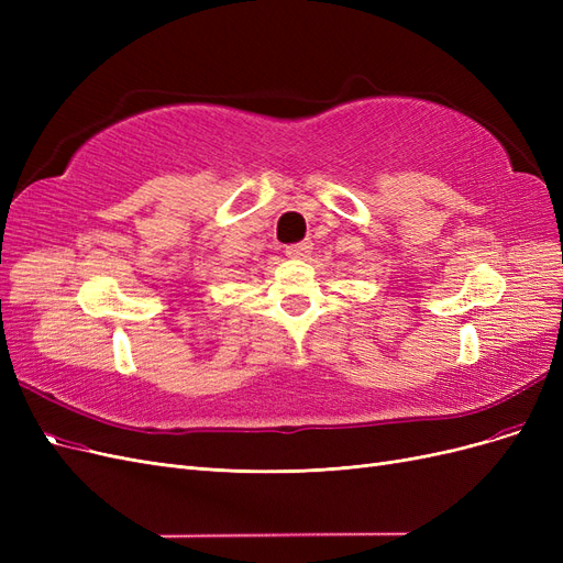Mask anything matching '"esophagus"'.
Masks as SVG:
<instances>
[{"label": "esophagus", "instance_id": "1", "mask_svg": "<svg viewBox=\"0 0 563 563\" xmlns=\"http://www.w3.org/2000/svg\"><path fill=\"white\" fill-rule=\"evenodd\" d=\"M310 251H312V242H300V244L288 246V249H286V255H288V258L298 261V258H305V255H308Z\"/></svg>", "mask_w": 563, "mask_h": 563}]
</instances>
